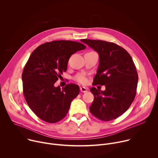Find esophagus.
I'll use <instances>...</instances> for the list:
<instances>
[{
  "mask_svg": "<svg viewBox=\"0 0 158 158\" xmlns=\"http://www.w3.org/2000/svg\"><path fill=\"white\" fill-rule=\"evenodd\" d=\"M80 90L82 93H86L87 91V88L82 86L80 87Z\"/></svg>",
  "mask_w": 158,
  "mask_h": 158,
  "instance_id": "34e87169",
  "label": "esophagus"
}]
</instances>
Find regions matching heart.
I'll list each match as a JSON object with an SVG mask.
<instances>
[{
    "instance_id": "b5f03b06",
    "label": "heart",
    "mask_w": 158,
    "mask_h": 158,
    "mask_svg": "<svg viewBox=\"0 0 158 158\" xmlns=\"http://www.w3.org/2000/svg\"><path fill=\"white\" fill-rule=\"evenodd\" d=\"M74 80L82 84H86L88 82V78L84 74H79L74 77Z\"/></svg>"
}]
</instances>
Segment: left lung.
I'll list each match as a JSON object with an SVG mask.
<instances>
[{
  "instance_id": "left-lung-1",
  "label": "left lung",
  "mask_w": 158,
  "mask_h": 158,
  "mask_svg": "<svg viewBox=\"0 0 158 158\" xmlns=\"http://www.w3.org/2000/svg\"><path fill=\"white\" fill-rule=\"evenodd\" d=\"M81 40L99 54V64L93 84L106 87L104 91L94 87L90 89L94 96L90 112L101 121L115 119L128 109L136 96V67L130 54L116 44L99 40Z\"/></svg>"
}]
</instances>
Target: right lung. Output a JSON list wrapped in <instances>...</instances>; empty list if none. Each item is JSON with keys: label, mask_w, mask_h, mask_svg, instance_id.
Returning a JSON list of instances; mask_svg holds the SVG:
<instances>
[{"label": "right lung", "mask_w": 158, "mask_h": 158, "mask_svg": "<svg viewBox=\"0 0 158 158\" xmlns=\"http://www.w3.org/2000/svg\"><path fill=\"white\" fill-rule=\"evenodd\" d=\"M85 48L78 42L54 40L40 45L30 56L22 75L23 93L31 109L42 121L55 123L68 112L79 93V85L68 84L60 89L54 85L66 71L70 57Z\"/></svg>", "instance_id": "obj_1"}]
</instances>
